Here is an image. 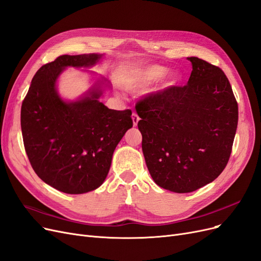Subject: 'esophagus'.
Returning <instances> with one entry per match:
<instances>
[{
    "label": "esophagus",
    "instance_id": "1",
    "mask_svg": "<svg viewBox=\"0 0 261 261\" xmlns=\"http://www.w3.org/2000/svg\"><path fill=\"white\" fill-rule=\"evenodd\" d=\"M132 120H133V125L134 126H137V124H138V122H139V116L137 115V113H133V115H132Z\"/></svg>",
    "mask_w": 261,
    "mask_h": 261
}]
</instances>
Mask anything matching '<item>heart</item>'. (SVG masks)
Returning <instances> with one entry per match:
<instances>
[{
  "instance_id": "obj_1",
  "label": "heart",
  "mask_w": 261,
  "mask_h": 261,
  "mask_svg": "<svg viewBox=\"0 0 261 261\" xmlns=\"http://www.w3.org/2000/svg\"><path fill=\"white\" fill-rule=\"evenodd\" d=\"M167 72V68L149 65V66H133L125 71L123 76V87L128 92H137L145 89L149 85L158 82ZM181 80V74L179 72L172 73L167 82L168 86L177 85Z\"/></svg>"
}]
</instances>
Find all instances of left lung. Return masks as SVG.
<instances>
[{
	"instance_id": "8db88e82",
	"label": "left lung",
	"mask_w": 261,
	"mask_h": 261,
	"mask_svg": "<svg viewBox=\"0 0 261 261\" xmlns=\"http://www.w3.org/2000/svg\"><path fill=\"white\" fill-rule=\"evenodd\" d=\"M188 60L187 85L149 94L136 105L149 173L159 187L176 193L195 191L222 173L239 120L223 71L197 57Z\"/></svg>"
}]
</instances>
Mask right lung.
<instances>
[{"mask_svg": "<svg viewBox=\"0 0 261 261\" xmlns=\"http://www.w3.org/2000/svg\"><path fill=\"white\" fill-rule=\"evenodd\" d=\"M102 56L62 55L44 65L22 101L21 132L31 166L45 184L68 194L102 185L116 146L133 127L130 110H112L100 102L110 88L103 76L76 100L62 99L58 93L57 81L65 69L92 68Z\"/></svg>", "mask_w": 261, "mask_h": 261, "instance_id": "add662e5", "label": "right lung"}]
</instances>
